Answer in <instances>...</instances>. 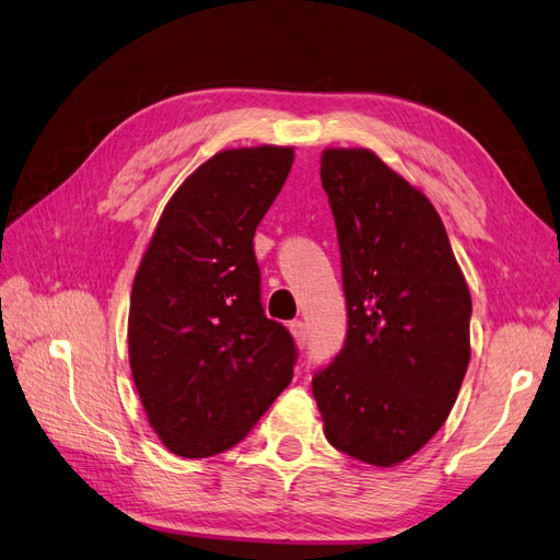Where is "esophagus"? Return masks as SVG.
Listing matches in <instances>:
<instances>
[{
    "label": "esophagus",
    "instance_id": "esophagus-1",
    "mask_svg": "<svg viewBox=\"0 0 560 560\" xmlns=\"http://www.w3.org/2000/svg\"><path fill=\"white\" fill-rule=\"evenodd\" d=\"M291 332L295 339V347L304 349L306 347V326L302 320H291Z\"/></svg>",
    "mask_w": 560,
    "mask_h": 560
}]
</instances>
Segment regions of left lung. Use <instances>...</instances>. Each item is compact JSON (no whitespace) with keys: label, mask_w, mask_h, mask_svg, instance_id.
<instances>
[{"label":"left lung","mask_w":560,"mask_h":560,"mask_svg":"<svg viewBox=\"0 0 560 560\" xmlns=\"http://www.w3.org/2000/svg\"><path fill=\"white\" fill-rule=\"evenodd\" d=\"M349 310L345 349L312 378L323 432L393 467L444 425L470 363V288L428 197L370 149H326Z\"/></svg>","instance_id":"left-lung-1"}]
</instances>
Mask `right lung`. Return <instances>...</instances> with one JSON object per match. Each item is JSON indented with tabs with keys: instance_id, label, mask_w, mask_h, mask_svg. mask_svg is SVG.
I'll list each match as a JSON object with an SVG mask.
<instances>
[{
	"instance_id": "add662e5",
	"label": "right lung",
	"mask_w": 560,
	"mask_h": 560,
	"mask_svg": "<svg viewBox=\"0 0 560 560\" xmlns=\"http://www.w3.org/2000/svg\"><path fill=\"white\" fill-rule=\"evenodd\" d=\"M293 147L228 149L170 197L137 267L128 351L160 442L184 458L234 446L291 384L293 337L260 304L254 234Z\"/></svg>"
}]
</instances>
